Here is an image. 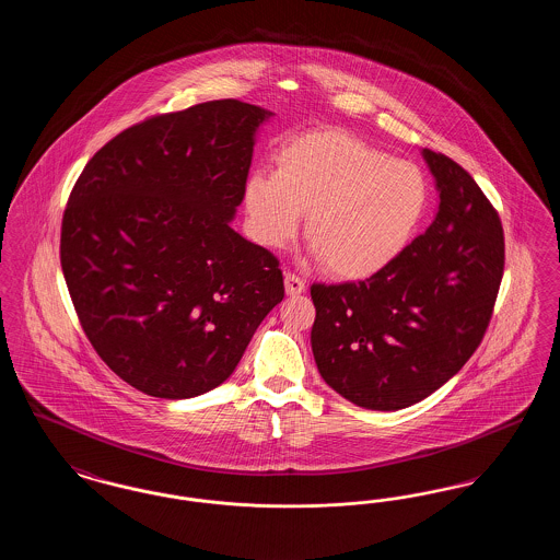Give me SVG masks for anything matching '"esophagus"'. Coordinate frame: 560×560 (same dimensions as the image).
Returning a JSON list of instances; mask_svg holds the SVG:
<instances>
[{"label":"esophagus","instance_id":"esophagus-1","mask_svg":"<svg viewBox=\"0 0 560 560\" xmlns=\"http://www.w3.org/2000/svg\"><path fill=\"white\" fill-rule=\"evenodd\" d=\"M304 290H306V281L300 275L285 272V292L290 293V295H298V293H302Z\"/></svg>","mask_w":560,"mask_h":560}]
</instances>
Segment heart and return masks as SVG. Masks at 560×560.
<instances>
[{"label":"heart","mask_w":560,"mask_h":560,"mask_svg":"<svg viewBox=\"0 0 560 560\" xmlns=\"http://www.w3.org/2000/svg\"><path fill=\"white\" fill-rule=\"evenodd\" d=\"M275 174L254 172L245 185L252 233L283 247L308 210L306 235L329 272L359 279L386 267L427 208L422 172L345 130L292 138Z\"/></svg>","instance_id":"heart-1"}]
</instances>
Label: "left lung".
<instances>
[{
	"mask_svg": "<svg viewBox=\"0 0 560 560\" xmlns=\"http://www.w3.org/2000/svg\"><path fill=\"white\" fill-rule=\"evenodd\" d=\"M441 190L436 218L359 283H313L311 342L345 399L395 411L427 399L475 354L504 277L500 213L452 158L424 151Z\"/></svg>",
	"mask_w": 560,
	"mask_h": 560,
	"instance_id": "1",
	"label": "left lung"
}]
</instances>
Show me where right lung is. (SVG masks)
Returning <instances> with one entry per match:
<instances>
[{"label": "right lung", "instance_id": "add662e5", "mask_svg": "<svg viewBox=\"0 0 560 560\" xmlns=\"http://www.w3.org/2000/svg\"><path fill=\"white\" fill-rule=\"evenodd\" d=\"M233 98L147 117L85 163L60 226V267L90 345L136 390L220 386L283 300L279 260L231 229L254 132Z\"/></svg>", "mask_w": 560, "mask_h": 560}]
</instances>
